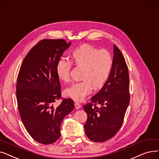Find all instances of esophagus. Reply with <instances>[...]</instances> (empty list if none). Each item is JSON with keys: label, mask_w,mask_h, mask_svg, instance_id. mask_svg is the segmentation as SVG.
Returning a JSON list of instances; mask_svg holds the SVG:
<instances>
[{"label": "esophagus", "mask_w": 159, "mask_h": 159, "mask_svg": "<svg viewBox=\"0 0 159 159\" xmlns=\"http://www.w3.org/2000/svg\"><path fill=\"white\" fill-rule=\"evenodd\" d=\"M74 105H75V108L76 109H79L81 107V105L77 102H75Z\"/></svg>", "instance_id": "1"}]
</instances>
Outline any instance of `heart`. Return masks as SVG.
Segmentation results:
<instances>
[{"mask_svg":"<svg viewBox=\"0 0 159 159\" xmlns=\"http://www.w3.org/2000/svg\"><path fill=\"white\" fill-rule=\"evenodd\" d=\"M71 62L81 68L80 82L74 83L65 89V94L75 100H81L91 92L103 87L110 76L113 59L107 50H98L91 45L84 44L74 48L70 54ZM71 63L61 59L56 68L58 79L64 82L70 81Z\"/></svg>","mask_w":159,"mask_h":159,"instance_id":"obj_1","label":"heart"}]
</instances>
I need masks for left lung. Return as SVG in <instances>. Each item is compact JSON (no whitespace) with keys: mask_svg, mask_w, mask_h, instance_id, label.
<instances>
[{"mask_svg":"<svg viewBox=\"0 0 159 159\" xmlns=\"http://www.w3.org/2000/svg\"><path fill=\"white\" fill-rule=\"evenodd\" d=\"M90 100L92 103L84 105L87 114V120L84 125L85 134L92 141H107L120 129L130 100L127 66L122 52L115 44L110 76ZM95 104H99L101 108H97Z\"/></svg>","mask_w":159,"mask_h":159,"instance_id":"8db88e82","label":"left lung"}]
</instances>
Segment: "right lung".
<instances>
[{
  "label": "right lung",
  "mask_w": 159,
  "mask_h": 159,
  "mask_svg": "<svg viewBox=\"0 0 159 159\" xmlns=\"http://www.w3.org/2000/svg\"><path fill=\"white\" fill-rule=\"evenodd\" d=\"M70 45L62 39L41 40L28 53L18 74L16 96L20 118L29 134L43 144L59 139L63 120L74 109L70 98L56 107L52 105L61 98L56 65Z\"/></svg>",
  "instance_id": "add662e5"
}]
</instances>
